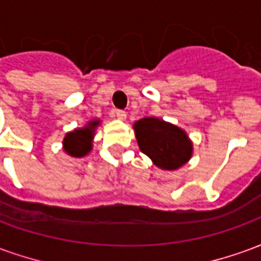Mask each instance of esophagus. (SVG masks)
I'll list each match as a JSON object with an SVG mask.
<instances>
[{
	"instance_id": "34e87169",
	"label": "esophagus",
	"mask_w": 261,
	"mask_h": 261,
	"mask_svg": "<svg viewBox=\"0 0 261 261\" xmlns=\"http://www.w3.org/2000/svg\"><path fill=\"white\" fill-rule=\"evenodd\" d=\"M114 114H116V117L119 120H125V117H127V114H125L124 110H116Z\"/></svg>"
}]
</instances>
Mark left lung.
I'll return each mask as SVG.
<instances>
[{
  "label": "left lung",
  "mask_w": 261,
  "mask_h": 261,
  "mask_svg": "<svg viewBox=\"0 0 261 261\" xmlns=\"http://www.w3.org/2000/svg\"><path fill=\"white\" fill-rule=\"evenodd\" d=\"M133 128L141 152L159 169H180L192 159L193 142L180 127L158 117H144Z\"/></svg>",
  "instance_id": "left-lung-1"
}]
</instances>
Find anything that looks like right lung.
<instances>
[{
  "instance_id": "add662e5",
  "label": "right lung",
  "mask_w": 261,
  "mask_h": 261,
  "mask_svg": "<svg viewBox=\"0 0 261 261\" xmlns=\"http://www.w3.org/2000/svg\"><path fill=\"white\" fill-rule=\"evenodd\" d=\"M100 125V120L92 119L81 128L67 133L63 140V149L64 152L72 158H84L92 151L93 138L96 128Z\"/></svg>"
}]
</instances>
